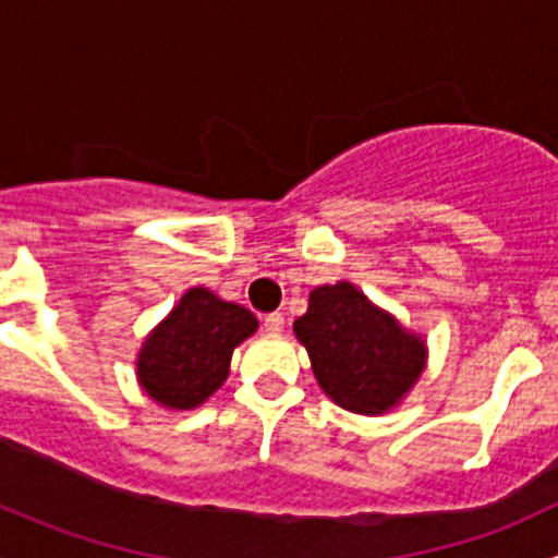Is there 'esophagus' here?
Here are the masks:
<instances>
[{
  "instance_id": "1",
  "label": "esophagus",
  "mask_w": 558,
  "mask_h": 558,
  "mask_svg": "<svg viewBox=\"0 0 558 558\" xmlns=\"http://www.w3.org/2000/svg\"><path fill=\"white\" fill-rule=\"evenodd\" d=\"M283 324H286L283 313H269V315H264V329H267L269 335H280V331H283Z\"/></svg>"
}]
</instances>
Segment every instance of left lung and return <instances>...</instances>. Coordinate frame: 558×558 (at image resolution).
<instances>
[{"label": "left lung", "instance_id": "left-lung-1", "mask_svg": "<svg viewBox=\"0 0 558 558\" xmlns=\"http://www.w3.org/2000/svg\"><path fill=\"white\" fill-rule=\"evenodd\" d=\"M320 388L351 413L393 408L424 369V342L351 283L320 286L294 320Z\"/></svg>", "mask_w": 558, "mask_h": 558}]
</instances>
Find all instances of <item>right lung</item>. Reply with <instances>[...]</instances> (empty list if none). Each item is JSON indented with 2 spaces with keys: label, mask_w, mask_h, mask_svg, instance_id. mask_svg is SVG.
Instances as JSON below:
<instances>
[{
  "label": "right lung",
  "mask_w": 558,
  "mask_h": 558,
  "mask_svg": "<svg viewBox=\"0 0 558 558\" xmlns=\"http://www.w3.org/2000/svg\"><path fill=\"white\" fill-rule=\"evenodd\" d=\"M253 331L247 307L191 289L140 351V384L167 408H196L227 380L234 345Z\"/></svg>",
  "instance_id": "1"
}]
</instances>
